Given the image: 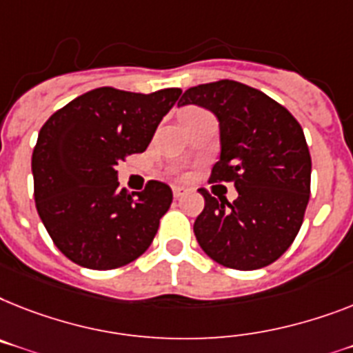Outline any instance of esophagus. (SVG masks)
<instances>
[{"label":"esophagus","mask_w":353,"mask_h":353,"mask_svg":"<svg viewBox=\"0 0 353 353\" xmlns=\"http://www.w3.org/2000/svg\"><path fill=\"white\" fill-rule=\"evenodd\" d=\"M185 193H188V189H185V188H180V185H174V188H173V196L174 198H182Z\"/></svg>","instance_id":"obj_1"}]
</instances>
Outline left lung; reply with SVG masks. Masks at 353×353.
Segmentation results:
<instances>
[{
  "instance_id": "8db88e82",
  "label": "left lung",
  "mask_w": 353,
  "mask_h": 353,
  "mask_svg": "<svg viewBox=\"0 0 353 353\" xmlns=\"http://www.w3.org/2000/svg\"><path fill=\"white\" fill-rule=\"evenodd\" d=\"M200 104L220 121L222 153L209 182H232L238 198H205L194 220L203 252L234 270L274 263L292 245L310 198L312 160L303 128L287 108L247 84L222 79L198 84L179 101Z\"/></svg>"
}]
</instances>
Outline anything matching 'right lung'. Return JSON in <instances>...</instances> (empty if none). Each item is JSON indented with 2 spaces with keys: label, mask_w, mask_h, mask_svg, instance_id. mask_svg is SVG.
I'll return each instance as SVG.
<instances>
[{
  "label": "right lung",
  "mask_w": 353,
  "mask_h": 353,
  "mask_svg": "<svg viewBox=\"0 0 353 353\" xmlns=\"http://www.w3.org/2000/svg\"><path fill=\"white\" fill-rule=\"evenodd\" d=\"M180 93L103 86L79 95L43 124L32 153L36 209L68 260L112 270L151 245L173 202L171 188L150 180L141 193L128 194L115 168L150 145Z\"/></svg>",
  "instance_id": "right-lung-1"
}]
</instances>
